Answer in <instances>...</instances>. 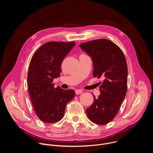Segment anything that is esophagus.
<instances>
[{
    "instance_id": "1",
    "label": "esophagus",
    "mask_w": 153,
    "mask_h": 153,
    "mask_svg": "<svg viewBox=\"0 0 153 153\" xmlns=\"http://www.w3.org/2000/svg\"><path fill=\"white\" fill-rule=\"evenodd\" d=\"M75 92H76V94H82L83 93L82 90H76L75 91Z\"/></svg>"
}]
</instances>
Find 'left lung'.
<instances>
[{
	"mask_svg": "<svg viewBox=\"0 0 153 153\" xmlns=\"http://www.w3.org/2000/svg\"><path fill=\"white\" fill-rule=\"evenodd\" d=\"M91 57L93 76L104 80L100 86V95L94 96L86 114L93 122L105 125L117 115L127 91L128 68L122 50L110 40L101 39L80 44Z\"/></svg>",
	"mask_w": 153,
	"mask_h": 153,
	"instance_id": "obj_1",
	"label": "left lung"
}]
</instances>
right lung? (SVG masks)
<instances>
[{
	"mask_svg": "<svg viewBox=\"0 0 153 153\" xmlns=\"http://www.w3.org/2000/svg\"><path fill=\"white\" fill-rule=\"evenodd\" d=\"M75 42H49L33 54L29 65L27 83L30 96L37 116L51 123L61 120L67 104L75 96L73 90L54 88L53 79L60 76L62 62Z\"/></svg>",
	"mask_w": 153,
	"mask_h": 153,
	"instance_id": "obj_1",
	"label": "right lung"
}]
</instances>
